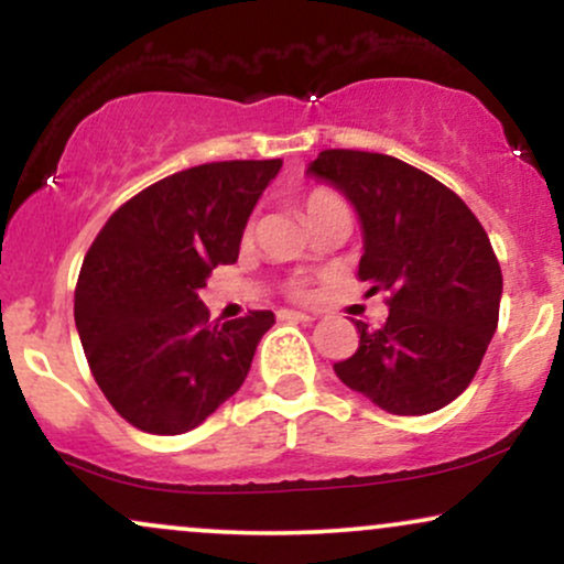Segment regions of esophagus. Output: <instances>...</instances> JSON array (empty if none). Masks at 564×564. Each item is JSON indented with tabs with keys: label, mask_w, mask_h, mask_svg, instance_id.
Here are the masks:
<instances>
[{
	"label": "esophagus",
	"mask_w": 564,
	"mask_h": 564,
	"mask_svg": "<svg viewBox=\"0 0 564 564\" xmlns=\"http://www.w3.org/2000/svg\"><path fill=\"white\" fill-rule=\"evenodd\" d=\"M278 318H281V321H296V323H310V321H315L313 315L296 313V310H278Z\"/></svg>",
	"instance_id": "34e87169"
}]
</instances>
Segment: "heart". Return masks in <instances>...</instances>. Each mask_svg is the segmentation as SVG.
<instances>
[{
  "label": "heart",
  "mask_w": 564,
  "mask_h": 564,
  "mask_svg": "<svg viewBox=\"0 0 564 564\" xmlns=\"http://www.w3.org/2000/svg\"><path fill=\"white\" fill-rule=\"evenodd\" d=\"M341 204H345V200L336 196L334 191H328V187H315V191H310L307 196L302 198L304 215H307L310 225H313L321 215H326L328 209H334V206H341ZM291 294H294V296H307V286H304V281L291 283Z\"/></svg>",
  "instance_id": "obj_1"
}]
</instances>
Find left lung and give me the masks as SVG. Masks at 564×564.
Returning a JSON list of instances; mask_svg holds the SVG:
<instances>
[{
    "label": "left lung",
    "instance_id": "8db88e82",
    "mask_svg": "<svg viewBox=\"0 0 564 564\" xmlns=\"http://www.w3.org/2000/svg\"><path fill=\"white\" fill-rule=\"evenodd\" d=\"M307 172L355 206L358 278L390 294L384 326L355 323L360 345L336 377L387 413L440 411L475 379L498 326L503 281L488 232L451 187L394 156L328 148Z\"/></svg>",
    "mask_w": 564,
    "mask_h": 564
}]
</instances>
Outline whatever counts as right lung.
<instances>
[{
  "label": "right lung",
  "instance_id": "add662e5",
  "mask_svg": "<svg viewBox=\"0 0 564 564\" xmlns=\"http://www.w3.org/2000/svg\"><path fill=\"white\" fill-rule=\"evenodd\" d=\"M281 159L215 161L159 180L108 217L82 262L74 318L89 371L121 419L183 435L238 392L270 310L212 323L198 300L238 260L257 198Z\"/></svg>",
  "mask_w": 564,
  "mask_h": 564
}]
</instances>
